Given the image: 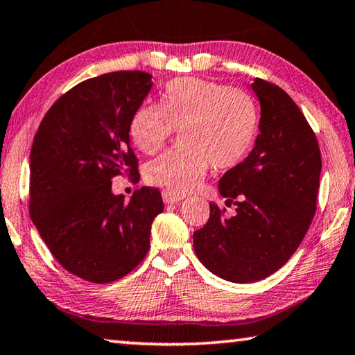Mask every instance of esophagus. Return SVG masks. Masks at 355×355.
Masks as SVG:
<instances>
[{
    "instance_id": "1",
    "label": "esophagus",
    "mask_w": 355,
    "mask_h": 355,
    "mask_svg": "<svg viewBox=\"0 0 355 355\" xmlns=\"http://www.w3.org/2000/svg\"><path fill=\"white\" fill-rule=\"evenodd\" d=\"M183 199H184L183 194H175V193H171V191H162V200H164L166 204H175V202H180Z\"/></svg>"
}]
</instances>
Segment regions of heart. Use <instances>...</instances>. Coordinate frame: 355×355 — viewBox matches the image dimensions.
I'll return each instance as SVG.
<instances>
[{"instance_id":"heart-1","label":"heart","mask_w":355,"mask_h":355,"mask_svg":"<svg viewBox=\"0 0 355 355\" xmlns=\"http://www.w3.org/2000/svg\"><path fill=\"white\" fill-rule=\"evenodd\" d=\"M180 132L182 148L167 151L145 167L151 187L184 194L198 187L207 168L227 171L250 155L259 132V110L248 93L196 77L168 82L161 104H144L129 123V137L153 155Z\"/></svg>"}]
</instances>
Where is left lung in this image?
Here are the masks:
<instances>
[{
  "mask_svg": "<svg viewBox=\"0 0 355 355\" xmlns=\"http://www.w3.org/2000/svg\"><path fill=\"white\" fill-rule=\"evenodd\" d=\"M251 88L261 101V134L219 180L235 213L210 204L207 224L194 232L199 261L232 283L270 277L289 261L316 213L322 168L316 134L289 94L262 78Z\"/></svg>",
  "mask_w": 355,
  "mask_h": 355,
  "instance_id": "1",
  "label": "left lung"
}]
</instances>
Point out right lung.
<instances>
[{"mask_svg":"<svg viewBox=\"0 0 355 355\" xmlns=\"http://www.w3.org/2000/svg\"><path fill=\"white\" fill-rule=\"evenodd\" d=\"M153 87L142 71L109 72L80 82L44 115L30 156V216L67 272L112 283L147 256L153 219L164 210L156 188L129 202L112 180H139L129 123Z\"/></svg>","mask_w":355,"mask_h":355,"instance_id":"right-lung-1","label":"right lung"}]
</instances>
